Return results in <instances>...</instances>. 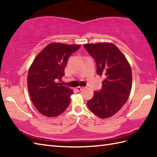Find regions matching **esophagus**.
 Wrapping results in <instances>:
<instances>
[{
	"label": "esophagus",
	"instance_id": "34e87169",
	"mask_svg": "<svg viewBox=\"0 0 157 157\" xmlns=\"http://www.w3.org/2000/svg\"><path fill=\"white\" fill-rule=\"evenodd\" d=\"M83 88H84V87H82V86H77V87H76V90H78V91H79V90H82Z\"/></svg>",
	"mask_w": 157,
	"mask_h": 157
}]
</instances>
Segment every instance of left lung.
I'll list each match as a JSON object with an SVG mask.
<instances>
[{
  "label": "left lung",
  "instance_id": "obj_1",
  "mask_svg": "<svg viewBox=\"0 0 157 157\" xmlns=\"http://www.w3.org/2000/svg\"><path fill=\"white\" fill-rule=\"evenodd\" d=\"M84 47L96 62L97 74L105 77L102 89L94 92L87 106L99 118H109L121 109L130 95L132 82L130 65L112 43L85 44Z\"/></svg>",
  "mask_w": 157,
  "mask_h": 157
}]
</instances>
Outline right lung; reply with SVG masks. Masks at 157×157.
<instances>
[{
	"instance_id": "add662e5",
	"label": "right lung",
	"mask_w": 157,
	"mask_h": 157,
	"mask_svg": "<svg viewBox=\"0 0 157 157\" xmlns=\"http://www.w3.org/2000/svg\"><path fill=\"white\" fill-rule=\"evenodd\" d=\"M81 45L50 43L31 64L27 75L28 90L35 107L43 116L56 117L67 109L74 92L60 83L68 59Z\"/></svg>"
}]
</instances>
